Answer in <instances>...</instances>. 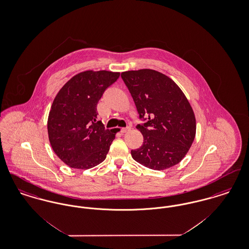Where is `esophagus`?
<instances>
[{
    "label": "esophagus",
    "mask_w": 249,
    "mask_h": 249,
    "mask_svg": "<svg viewBox=\"0 0 249 249\" xmlns=\"http://www.w3.org/2000/svg\"><path fill=\"white\" fill-rule=\"evenodd\" d=\"M129 130H130V127H126V128H122L121 129V132L125 133V132H128Z\"/></svg>",
    "instance_id": "34e87169"
}]
</instances>
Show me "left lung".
<instances>
[{"instance_id":"8db88e82","label":"left lung","mask_w":249,"mask_h":249,"mask_svg":"<svg viewBox=\"0 0 249 249\" xmlns=\"http://www.w3.org/2000/svg\"><path fill=\"white\" fill-rule=\"evenodd\" d=\"M140 119L143 142L131 157L152 170L179 163L189 152L196 134V119L187 97L170 77L151 69L121 72Z\"/></svg>"}]
</instances>
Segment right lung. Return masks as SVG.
Instances as JSON below:
<instances>
[{"instance_id": "add662e5", "label": "right lung", "mask_w": 249, "mask_h": 249, "mask_svg": "<svg viewBox=\"0 0 249 249\" xmlns=\"http://www.w3.org/2000/svg\"><path fill=\"white\" fill-rule=\"evenodd\" d=\"M118 71H81L56 95L48 119V139L55 154L69 167L87 170L103 162L117 131L97 120V105Z\"/></svg>"}]
</instances>
